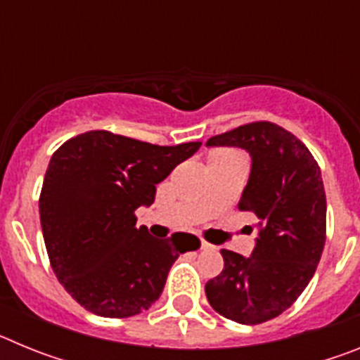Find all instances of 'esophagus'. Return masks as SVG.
Wrapping results in <instances>:
<instances>
[{"instance_id":"esophagus-1","label":"esophagus","mask_w":360,"mask_h":360,"mask_svg":"<svg viewBox=\"0 0 360 360\" xmlns=\"http://www.w3.org/2000/svg\"><path fill=\"white\" fill-rule=\"evenodd\" d=\"M200 249H212V245L207 243L205 240H200Z\"/></svg>"}]
</instances>
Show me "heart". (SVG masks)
I'll return each instance as SVG.
<instances>
[{
  "label": "heart",
  "mask_w": 360,
  "mask_h": 360,
  "mask_svg": "<svg viewBox=\"0 0 360 360\" xmlns=\"http://www.w3.org/2000/svg\"><path fill=\"white\" fill-rule=\"evenodd\" d=\"M227 153H232V151H219L218 155H227Z\"/></svg>",
  "instance_id": "b5f03b06"
}]
</instances>
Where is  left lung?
I'll list each match as a JSON object with an SVG mask.
<instances>
[{
  "mask_svg": "<svg viewBox=\"0 0 360 360\" xmlns=\"http://www.w3.org/2000/svg\"><path fill=\"white\" fill-rule=\"evenodd\" d=\"M207 146H236L252 157L238 209L257 216L252 256L221 249L224 270L205 285L211 307L241 324H262L290 308L319 265L326 241V195L310 149L269 120L211 136Z\"/></svg>",
  "mask_w": 360,
  "mask_h": 360,
  "instance_id": "8db88e82",
  "label": "left lung"
}]
</instances>
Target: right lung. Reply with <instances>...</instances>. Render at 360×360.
<instances>
[{"label":"right lung","mask_w":360,"mask_h":360,"mask_svg":"<svg viewBox=\"0 0 360 360\" xmlns=\"http://www.w3.org/2000/svg\"><path fill=\"white\" fill-rule=\"evenodd\" d=\"M202 142L157 146L106 129L72 136L50 158L39 218L53 274L86 310L124 319L148 310L164 290L193 234L157 240L136 227L157 184ZM198 241V240H196Z\"/></svg>","instance_id":"1"}]
</instances>
